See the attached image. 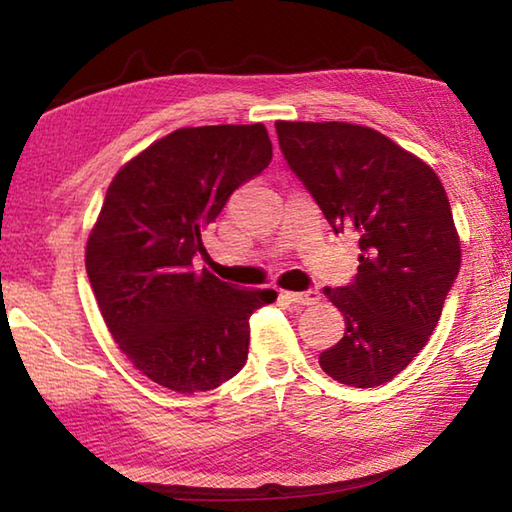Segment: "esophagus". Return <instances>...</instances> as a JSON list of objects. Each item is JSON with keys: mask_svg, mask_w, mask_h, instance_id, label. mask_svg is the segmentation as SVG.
I'll return each instance as SVG.
<instances>
[{"mask_svg": "<svg viewBox=\"0 0 512 512\" xmlns=\"http://www.w3.org/2000/svg\"><path fill=\"white\" fill-rule=\"evenodd\" d=\"M284 298L289 302H296V305H316L320 293L316 289H307V291H284Z\"/></svg>", "mask_w": 512, "mask_h": 512, "instance_id": "esophagus-1", "label": "esophagus"}]
</instances>
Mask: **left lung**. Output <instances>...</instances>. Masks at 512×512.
I'll list each match as a JSON object with an SVG mask.
<instances>
[{
  "label": "left lung",
  "mask_w": 512,
  "mask_h": 512,
  "mask_svg": "<svg viewBox=\"0 0 512 512\" xmlns=\"http://www.w3.org/2000/svg\"><path fill=\"white\" fill-rule=\"evenodd\" d=\"M289 169L332 230L357 237L359 271L325 289L345 336L318 363L345 386L391 381L427 345L461 268L436 173L386 135L343 121H275Z\"/></svg>",
  "instance_id": "1"
}]
</instances>
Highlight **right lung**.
Here are the masks:
<instances>
[{
  "instance_id": "1",
  "label": "right lung",
  "mask_w": 512,
  "mask_h": 512,
  "mask_svg": "<svg viewBox=\"0 0 512 512\" xmlns=\"http://www.w3.org/2000/svg\"><path fill=\"white\" fill-rule=\"evenodd\" d=\"M273 158L262 124L180 128L121 167L85 250L119 350L155 384L212 391L248 359L250 316L273 289H237L194 271L201 232Z\"/></svg>"
}]
</instances>
